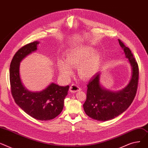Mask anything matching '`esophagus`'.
Wrapping results in <instances>:
<instances>
[{
	"mask_svg": "<svg viewBox=\"0 0 148 148\" xmlns=\"http://www.w3.org/2000/svg\"><path fill=\"white\" fill-rule=\"evenodd\" d=\"M69 90H70L71 92L75 93L77 91H81V88L79 86H78V85L73 84L70 86V89H69Z\"/></svg>",
	"mask_w": 148,
	"mask_h": 148,
	"instance_id": "1",
	"label": "esophagus"
}]
</instances>
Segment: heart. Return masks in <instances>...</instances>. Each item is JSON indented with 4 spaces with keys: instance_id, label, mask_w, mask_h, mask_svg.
Wrapping results in <instances>:
<instances>
[{
    "instance_id": "obj_1",
    "label": "heart",
    "mask_w": 148,
    "mask_h": 148,
    "mask_svg": "<svg viewBox=\"0 0 148 148\" xmlns=\"http://www.w3.org/2000/svg\"><path fill=\"white\" fill-rule=\"evenodd\" d=\"M90 47H83L79 49L69 51L65 61L58 60L57 67L60 75L68 79L73 74L72 68L77 67L78 74L84 79H88L98 72L101 65V56L94 53Z\"/></svg>"
}]
</instances>
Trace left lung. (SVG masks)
<instances>
[{"instance_id": "1", "label": "left lung", "mask_w": 148, "mask_h": 148, "mask_svg": "<svg viewBox=\"0 0 148 148\" xmlns=\"http://www.w3.org/2000/svg\"><path fill=\"white\" fill-rule=\"evenodd\" d=\"M118 42L132 67L131 79L124 88L112 91L101 85L100 72L91 78L87 85L86 99L83 106L86 115L97 121H109L123 114L133 102L137 92L138 79L137 63L131 50L121 40L118 39Z\"/></svg>"}]
</instances>
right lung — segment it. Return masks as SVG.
I'll use <instances>...</instances> for the list:
<instances>
[{
	"label": "right lung",
	"instance_id": "right-lung-1",
	"mask_svg": "<svg viewBox=\"0 0 148 148\" xmlns=\"http://www.w3.org/2000/svg\"><path fill=\"white\" fill-rule=\"evenodd\" d=\"M39 42H33L21 48L14 55L10 65V79L11 92L16 105L34 119L49 121L57 116L64 107V100L69 86L51 83L39 92H32L23 84L20 75V62L37 50Z\"/></svg>",
	"mask_w": 148,
	"mask_h": 148
}]
</instances>
